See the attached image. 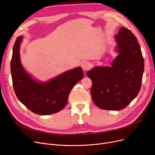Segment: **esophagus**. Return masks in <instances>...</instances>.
<instances>
[{"mask_svg": "<svg viewBox=\"0 0 155 155\" xmlns=\"http://www.w3.org/2000/svg\"><path fill=\"white\" fill-rule=\"evenodd\" d=\"M92 67V64L88 61H84L82 64V68L84 70H88Z\"/></svg>", "mask_w": 155, "mask_h": 155, "instance_id": "34e87169", "label": "esophagus"}]
</instances>
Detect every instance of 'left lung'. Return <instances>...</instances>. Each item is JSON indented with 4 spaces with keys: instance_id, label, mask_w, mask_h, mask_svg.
Returning <instances> with one entry per match:
<instances>
[{
    "instance_id": "left-lung-1",
    "label": "left lung",
    "mask_w": 155,
    "mask_h": 155,
    "mask_svg": "<svg viewBox=\"0 0 155 155\" xmlns=\"http://www.w3.org/2000/svg\"><path fill=\"white\" fill-rule=\"evenodd\" d=\"M114 38L118 54L110 66H97L87 72L92 82V101L104 110L127 106L140 91L144 71L141 48L132 32L122 27Z\"/></svg>"
}]
</instances>
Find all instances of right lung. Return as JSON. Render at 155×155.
<instances>
[{"label":"right lung","mask_w":155,"mask_h":155,"mask_svg":"<svg viewBox=\"0 0 155 155\" xmlns=\"http://www.w3.org/2000/svg\"><path fill=\"white\" fill-rule=\"evenodd\" d=\"M22 36L17 38L11 61L12 84L19 101L32 112L49 115L62 110L67 105L73 87L84 77L80 67L65 71L47 82L35 80L21 62L20 45Z\"/></svg>","instance_id":"add662e5"}]
</instances>
